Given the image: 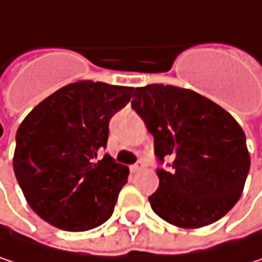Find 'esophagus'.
Listing matches in <instances>:
<instances>
[{"mask_svg": "<svg viewBox=\"0 0 262 262\" xmlns=\"http://www.w3.org/2000/svg\"><path fill=\"white\" fill-rule=\"evenodd\" d=\"M143 168H144V162H143V161H137L136 164H133V165L129 167L131 173H139Z\"/></svg>", "mask_w": 262, "mask_h": 262, "instance_id": "esophagus-1", "label": "esophagus"}]
</instances>
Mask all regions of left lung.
Wrapping results in <instances>:
<instances>
[{
  "label": "left lung",
  "mask_w": 262,
  "mask_h": 262,
  "mask_svg": "<svg viewBox=\"0 0 262 262\" xmlns=\"http://www.w3.org/2000/svg\"><path fill=\"white\" fill-rule=\"evenodd\" d=\"M131 107L154 136L158 189L152 210L171 225L200 228L227 215L243 192L251 158L233 116L209 98L171 84L136 88Z\"/></svg>",
  "instance_id": "1"
}]
</instances>
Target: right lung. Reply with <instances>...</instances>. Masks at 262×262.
Instances as JSON below:
<instances>
[{"label": "right lung", "instance_id": "add662e5", "mask_svg": "<svg viewBox=\"0 0 262 262\" xmlns=\"http://www.w3.org/2000/svg\"><path fill=\"white\" fill-rule=\"evenodd\" d=\"M134 88L82 80L43 100L16 133L13 168L29 207L64 231H88L115 209L128 167L105 149L108 122Z\"/></svg>", "mask_w": 262, "mask_h": 262}]
</instances>
